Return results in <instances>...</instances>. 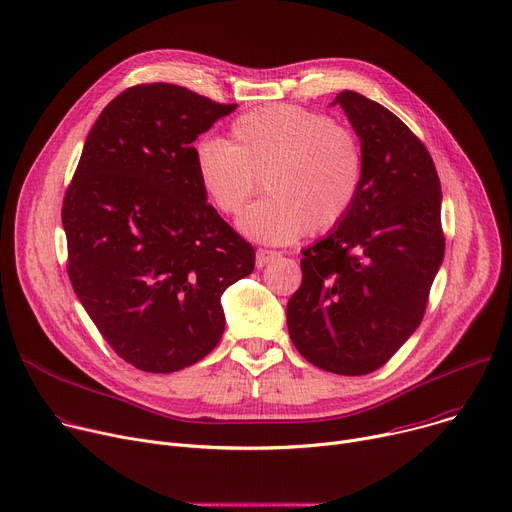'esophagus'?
Masks as SVG:
<instances>
[{"mask_svg":"<svg viewBox=\"0 0 512 512\" xmlns=\"http://www.w3.org/2000/svg\"><path fill=\"white\" fill-rule=\"evenodd\" d=\"M277 257H280V253L277 251H269V249H259L257 251V255H255V265L261 269V267H265L267 263H271V261H275Z\"/></svg>","mask_w":512,"mask_h":512,"instance_id":"obj_1","label":"esophagus"}]
</instances>
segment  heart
Segmentation results:
<instances>
[{
    "mask_svg": "<svg viewBox=\"0 0 512 512\" xmlns=\"http://www.w3.org/2000/svg\"><path fill=\"white\" fill-rule=\"evenodd\" d=\"M194 169L222 214H237L263 177L269 198L245 210L237 226L253 241L288 245L349 216L363 183V149L357 134L331 116L273 104L232 122L228 143L200 138Z\"/></svg>",
    "mask_w": 512,
    "mask_h": 512,
    "instance_id": "obj_1",
    "label": "heart"
}]
</instances>
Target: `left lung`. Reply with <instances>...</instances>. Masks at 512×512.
<instances>
[{"instance_id": "left-lung-1", "label": "left lung", "mask_w": 512, "mask_h": 512, "mask_svg": "<svg viewBox=\"0 0 512 512\" xmlns=\"http://www.w3.org/2000/svg\"><path fill=\"white\" fill-rule=\"evenodd\" d=\"M337 104L363 149L361 192L349 216L302 251L286 316L306 361L365 376L423 320L445 253L443 196L429 151L398 116L349 89Z\"/></svg>"}]
</instances>
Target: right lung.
Segmentation results:
<instances>
[{"label": "right lung", "instance_id": "right-lung-1", "mask_svg": "<svg viewBox=\"0 0 512 512\" xmlns=\"http://www.w3.org/2000/svg\"><path fill=\"white\" fill-rule=\"evenodd\" d=\"M235 108L173 83L128 87L87 134L65 194L73 290L141 371L204 359L224 333V290L255 267V249L208 204L194 169L192 143Z\"/></svg>", "mask_w": 512, "mask_h": 512}]
</instances>
